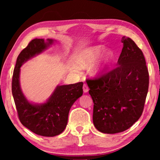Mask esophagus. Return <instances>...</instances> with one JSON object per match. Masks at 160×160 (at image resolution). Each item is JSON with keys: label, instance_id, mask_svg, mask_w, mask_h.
I'll return each instance as SVG.
<instances>
[{"label": "esophagus", "instance_id": "obj_1", "mask_svg": "<svg viewBox=\"0 0 160 160\" xmlns=\"http://www.w3.org/2000/svg\"><path fill=\"white\" fill-rule=\"evenodd\" d=\"M88 90H89V88H88V85H87L86 84H84V85H83V91H84V92H85V93L88 92Z\"/></svg>", "mask_w": 160, "mask_h": 160}]
</instances>
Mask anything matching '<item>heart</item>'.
I'll use <instances>...</instances> for the list:
<instances>
[{
	"label": "heart",
	"mask_w": 160,
	"mask_h": 160,
	"mask_svg": "<svg viewBox=\"0 0 160 160\" xmlns=\"http://www.w3.org/2000/svg\"><path fill=\"white\" fill-rule=\"evenodd\" d=\"M104 47L97 45L85 48L78 53L76 63L80 68H88L95 61L103 51ZM113 54L111 51H107L102 54L97 63L92 67L90 72L94 77H99L106 73L109 65L112 63Z\"/></svg>",
	"instance_id": "heart-1"
}]
</instances>
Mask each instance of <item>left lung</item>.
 <instances>
[{
  "mask_svg": "<svg viewBox=\"0 0 160 160\" xmlns=\"http://www.w3.org/2000/svg\"><path fill=\"white\" fill-rule=\"evenodd\" d=\"M123 44L118 66L95 79H88L94 102L93 123L107 134L128 129L141 116L149 87V73L142 51L129 37Z\"/></svg>",
  "mask_w": 160,
  "mask_h": 160,
  "instance_id": "left-lung-1",
  "label": "left lung"
}]
</instances>
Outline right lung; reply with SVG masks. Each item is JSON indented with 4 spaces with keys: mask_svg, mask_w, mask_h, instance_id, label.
<instances>
[{
    "mask_svg": "<svg viewBox=\"0 0 160 160\" xmlns=\"http://www.w3.org/2000/svg\"><path fill=\"white\" fill-rule=\"evenodd\" d=\"M53 40L34 39L19 54L13 71L12 93L19 119L24 126L35 134L53 137L61 134L68 123L69 111L82 95L83 82L58 85L47 102L43 104L29 102L20 85V67L24 63L53 44Z\"/></svg>",
    "mask_w": 160,
    "mask_h": 160,
    "instance_id": "right-lung-1",
    "label": "right lung"
}]
</instances>
